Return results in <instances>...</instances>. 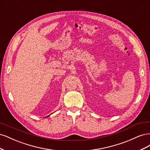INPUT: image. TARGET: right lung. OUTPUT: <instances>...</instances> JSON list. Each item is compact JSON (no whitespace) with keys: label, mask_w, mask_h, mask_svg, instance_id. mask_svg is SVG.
I'll return each mask as SVG.
<instances>
[{"label":"right lung","mask_w":150,"mask_h":150,"mask_svg":"<svg viewBox=\"0 0 150 150\" xmlns=\"http://www.w3.org/2000/svg\"><path fill=\"white\" fill-rule=\"evenodd\" d=\"M47 117H48V116H47Z\"/></svg>","instance_id":"1"}]
</instances>
